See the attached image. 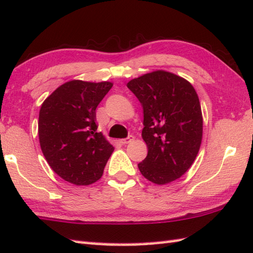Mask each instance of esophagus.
<instances>
[{
    "mask_svg": "<svg viewBox=\"0 0 253 253\" xmlns=\"http://www.w3.org/2000/svg\"><path fill=\"white\" fill-rule=\"evenodd\" d=\"M132 140H134V136H128L127 138L121 139L119 141H121V144H123V145H126V144H129V142H131Z\"/></svg>",
    "mask_w": 253,
    "mask_h": 253,
    "instance_id": "obj_1",
    "label": "esophagus"
}]
</instances>
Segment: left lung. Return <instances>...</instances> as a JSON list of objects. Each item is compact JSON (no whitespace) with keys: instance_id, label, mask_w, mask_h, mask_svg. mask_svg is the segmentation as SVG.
<instances>
[{"instance_id":"1","label":"left lung","mask_w":253,"mask_h":253,"mask_svg":"<svg viewBox=\"0 0 253 253\" xmlns=\"http://www.w3.org/2000/svg\"><path fill=\"white\" fill-rule=\"evenodd\" d=\"M144 109L141 136L148 147L138 168L147 180L166 185L194 164L203 140V113L189 82L158 70L127 83Z\"/></svg>"}]
</instances>
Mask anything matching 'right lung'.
Instances as JSON below:
<instances>
[{"mask_svg": "<svg viewBox=\"0 0 253 253\" xmlns=\"http://www.w3.org/2000/svg\"><path fill=\"white\" fill-rule=\"evenodd\" d=\"M112 87L111 82L70 81L41 106V149L49 167L73 185L97 181L114 151L96 125V108Z\"/></svg>", "mask_w": 253, "mask_h": 253, "instance_id": "1", "label": "right lung"}]
</instances>
